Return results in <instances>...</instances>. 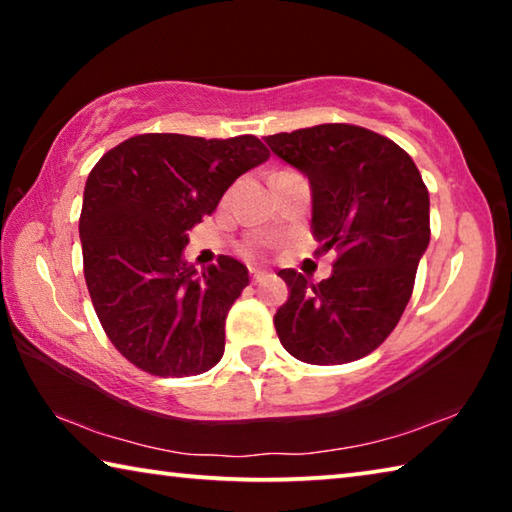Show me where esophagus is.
Returning a JSON list of instances; mask_svg holds the SVG:
<instances>
[{
    "label": "esophagus",
    "instance_id": "esophagus-1",
    "mask_svg": "<svg viewBox=\"0 0 512 512\" xmlns=\"http://www.w3.org/2000/svg\"><path fill=\"white\" fill-rule=\"evenodd\" d=\"M248 275L253 282H262L266 277V271H262V268H248Z\"/></svg>",
    "mask_w": 512,
    "mask_h": 512
}]
</instances>
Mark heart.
<instances>
[{
  "mask_svg": "<svg viewBox=\"0 0 512 512\" xmlns=\"http://www.w3.org/2000/svg\"><path fill=\"white\" fill-rule=\"evenodd\" d=\"M241 250H244V253L253 255V253H259V244H255V241H248V244L241 246Z\"/></svg>",
  "mask_w": 512,
  "mask_h": 512,
  "instance_id": "obj_1",
  "label": "heart"
}]
</instances>
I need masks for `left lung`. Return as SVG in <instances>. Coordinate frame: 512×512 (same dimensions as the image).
Returning <instances> with one entry per match:
<instances>
[{"label": "left lung", "mask_w": 512, "mask_h": 512, "mask_svg": "<svg viewBox=\"0 0 512 512\" xmlns=\"http://www.w3.org/2000/svg\"><path fill=\"white\" fill-rule=\"evenodd\" d=\"M266 144L309 178L318 250L339 253L323 282L277 273L291 289L275 314L277 336L314 366L357 361L388 339L411 300L431 237L427 185L409 153L354 124L298 128Z\"/></svg>", "instance_id": "obj_1"}]
</instances>
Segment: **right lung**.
<instances>
[{"label":"right lung","mask_w":512,"mask_h":512,"mask_svg":"<svg viewBox=\"0 0 512 512\" xmlns=\"http://www.w3.org/2000/svg\"><path fill=\"white\" fill-rule=\"evenodd\" d=\"M268 155L255 135L144 133L94 164L79 219L83 273L103 332L133 366L189 377L221 361L248 271L221 255L196 275L183 248L225 189Z\"/></svg>","instance_id":"1"}]
</instances>
